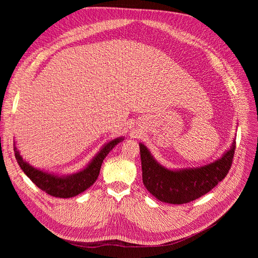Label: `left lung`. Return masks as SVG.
<instances>
[{
  "label": "left lung",
  "instance_id": "1",
  "mask_svg": "<svg viewBox=\"0 0 258 258\" xmlns=\"http://www.w3.org/2000/svg\"><path fill=\"white\" fill-rule=\"evenodd\" d=\"M141 153L142 178L146 189L161 202L183 205L204 196L227 175L235 154L236 139L221 157L194 168L170 169L155 159L143 143Z\"/></svg>",
  "mask_w": 258,
  "mask_h": 258
}]
</instances>
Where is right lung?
<instances>
[{
    "label": "right lung",
    "mask_w": 258,
    "mask_h": 258,
    "mask_svg": "<svg viewBox=\"0 0 258 258\" xmlns=\"http://www.w3.org/2000/svg\"><path fill=\"white\" fill-rule=\"evenodd\" d=\"M123 140V137H119L108 141L101 147V150L89 161L87 166L71 174L54 173L47 170L33 167L22 158L16 143H14V151L19 167L38 188L53 197L72 198L87 190L91 185H93L99 176L104 158L117 144L122 142Z\"/></svg>",
    "instance_id": "add662e5"
}]
</instances>
